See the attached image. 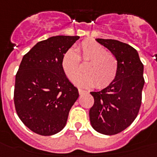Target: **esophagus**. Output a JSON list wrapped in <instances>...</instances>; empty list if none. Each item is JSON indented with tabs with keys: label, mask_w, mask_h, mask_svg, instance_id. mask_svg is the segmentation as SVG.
Here are the masks:
<instances>
[{
	"label": "esophagus",
	"mask_w": 157,
	"mask_h": 157,
	"mask_svg": "<svg viewBox=\"0 0 157 157\" xmlns=\"http://www.w3.org/2000/svg\"><path fill=\"white\" fill-rule=\"evenodd\" d=\"M78 92L80 94H82L86 93V90H82V89H78Z\"/></svg>",
	"instance_id": "1"
}]
</instances>
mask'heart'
Returning a JSON list of instances; mask_svg holds the SVG:
<instances>
[{"label":"heart","instance_id":"heart-1","mask_svg":"<svg viewBox=\"0 0 157 157\" xmlns=\"http://www.w3.org/2000/svg\"><path fill=\"white\" fill-rule=\"evenodd\" d=\"M76 51L69 49L64 53L61 60L64 74L72 81L81 71L80 61L88 63L85 68L86 73L75 79V84L83 87L103 89L114 81L118 70V61L114 54L100 44L86 40L80 44Z\"/></svg>","mask_w":157,"mask_h":157}]
</instances>
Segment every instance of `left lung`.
I'll use <instances>...</instances> for the list:
<instances>
[{
    "label": "left lung",
    "mask_w": 157,
    "mask_h": 157,
    "mask_svg": "<svg viewBox=\"0 0 157 157\" xmlns=\"http://www.w3.org/2000/svg\"><path fill=\"white\" fill-rule=\"evenodd\" d=\"M96 40L114 54L118 70L107 87L90 92L94 103L90 109V120L97 132L113 135L129 126L139 114L144 86V65L137 50L128 44L112 39Z\"/></svg>",
    "instance_id": "left-lung-1"
}]
</instances>
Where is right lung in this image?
Here are the masks:
<instances>
[{"mask_svg": "<svg viewBox=\"0 0 157 157\" xmlns=\"http://www.w3.org/2000/svg\"><path fill=\"white\" fill-rule=\"evenodd\" d=\"M79 38H48L36 43L22 59L15 76L13 101L19 119L36 134L50 136L61 131L78 98V90L67 78L61 60Z\"/></svg>", "mask_w": 157, "mask_h": 157, "instance_id": "obj_1", "label": "right lung"}]
</instances>
